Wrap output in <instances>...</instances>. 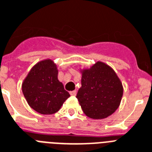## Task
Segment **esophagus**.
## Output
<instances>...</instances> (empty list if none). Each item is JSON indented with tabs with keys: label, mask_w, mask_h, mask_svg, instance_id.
<instances>
[{
	"label": "esophagus",
	"mask_w": 152,
	"mask_h": 152,
	"mask_svg": "<svg viewBox=\"0 0 152 152\" xmlns=\"http://www.w3.org/2000/svg\"><path fill=\"white\" fill-rule=\"evenodd\" d=\"M76 93H77V91H76V90H75V91H70V94H71V95H72V96L76 95Z\"/></svg>",
	"instance_id": "34e87169"
}]
</instances>
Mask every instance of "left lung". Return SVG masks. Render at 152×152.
<instances>
[{
  "instance_id": "8db88e82",
  "label": "left lung",
  "mask_w": 152,
  "mask_h": 152,
  "mask_svg": "<svg viewBox=\"0 0 152 152\" xmlns=\"http://www.w3.org/2000/svg\"><path fill=\"white\" fill-rule=\"evenodd\" d=\"M80 72L82 86L76 97L84 114L93 119H102L114 113L123 94V84L114 69L98 61Z\"/></svg>"
}]
</instances>
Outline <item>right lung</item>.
<instances>
[{
	"label": "right lung",
	"instance_id": "right-lung-1",
	"mask_svg": "<svg viewBox=\"0 0 152 152\" xmlns=\"http://www.w3.org/2000/svg\"><path fill=\"white\" fill-rule=\"evenodd\" d=\"M58 74L55 61L44 59L33 65L23 81L22 90L27 103L40 114H54L70 96Z\"/></svg>",
	"mask_w": 152,
	"mask_h": 152
}]
</instances>
